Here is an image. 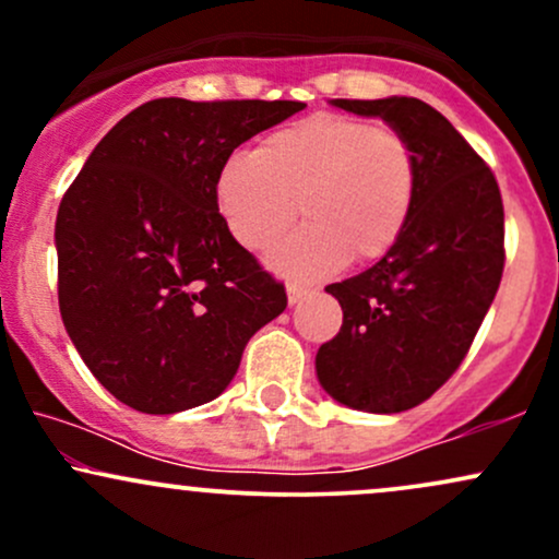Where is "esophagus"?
<instances>
[{"label":"esophagus","mask_w":559,"mask_h":559,"mask_svg":"<svg viewBox=\"0 0 559 559\" xmlns=\"http://www.w3.org/2000/svg\"><path fill=\"white\" fill-rule=\"evenodd\" d=\"M310 286H301V284H286V294H288V305H297L299 299H305L310 294Z\"/></svg>","instance_id":"34e87169"}]
</instances>
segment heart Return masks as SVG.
I'll return each mask as SVG.
<instances>
[{"instance_id":"b5f03b06","label":"heart","mask_w":559,"mask_h":559,"mask_svg":"<svg viewBox=\"0 0 559 559\" xmlns=\"http://www.w3.org/2000/svg\"><path fill=\"white\" fill-rule=\"evenodd\" d=\"M215 197L247 249L271 247L299 202L307 223L267 262L294 278H316L394 247L418 197V157L394 128L320 112L271 133L258 152L228 157Z\"/></svg>"}]
</instances>
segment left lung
I'll return each instance as SVG.
<instances>
[{"instance_id":"obj_1","label":"left lung","mask_w":559,"mask_h":559,"mask_svg":"<svg viewBox=\"0 0 559 559\" xmlns=\"http://www.w3.org/2000/svg\"><path fill=\"white\" fill-rule=\"evenodd\" d=\"M400 131L418 157V197L394 247L325 286L342 331L316 355L318 381L362 413H404L460 368L504 267V210L493 173L454 126L415 96L331 99Z\"/></svg>"}]
</instances>
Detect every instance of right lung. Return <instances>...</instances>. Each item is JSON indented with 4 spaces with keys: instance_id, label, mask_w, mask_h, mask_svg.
<instances>
[{
    "instance_id": "1",
    "label": "right lung",
    "mask_w": 559,
    "mask_h": 559,
    "mask_svg": "<svg viewBox=\"0 0 559 559\" xmlns=\"http://www.w3.org/2000/svg\"><path fill=\"white\" fill-rule=\"evenodd\" d=\"M301 102L152 99L112 126L57 210L70 342L115 400L173 415L221 396L286 288L230 236L215 186L234 150Z\"/></svg>"
}]
</instances>
